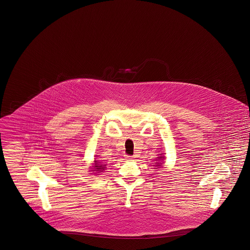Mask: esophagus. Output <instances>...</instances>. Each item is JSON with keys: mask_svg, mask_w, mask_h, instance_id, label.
I'll use <instances>...</instances> for the list:
<instances>
[{"mask_svg": "<svg viewBox=\"0 0 250 250\" xmlns=\"http://www.w3.org/2000/svg\"><path fill=\"white\" fill-rule=\"evenodd\" d=\"M134 158H135V156H130V155H126V156H125V159H126V160L132 161Z\"/></svg>", "mask_w": 250, "mask_h": 250, "instance_id": "obj_1", "label": "esophagus"}]
</instances>
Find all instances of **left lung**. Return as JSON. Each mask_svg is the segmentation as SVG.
I'll return each mask as SVG.
<instances>
[{"label": "left lung", "mask_w": 250, "mask_h": 250, "mask_svg": "<svg viewBox=\"0 0 250 250\" xmlns=\"http://www.w3.org/2000/svg\"><path fill=\"white\" fill-rule=\"evenodd\" d=\"M157 159L161 161L165 160V156H163V155H162V153H161L160 156H159V157H157ZM161 164H162V163H158V162H157V163L155 164V167H157V168H160L161 167H162V165H161Z\"/></svg>", "instance_id": "obj_1"}]
</instances>
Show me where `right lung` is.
Masks as SVG:
<instances>
[{
	"label": "right lung",
	"mask_w": 250,
	"mask_h": 250,
	"mask_svg": "<svg viewBox=\"0 0 250 250\" xmlns=\"http://www.w3.org/2000/svg\"><path fill=\"white\" fill-rule=\"evenodd\" d=\"M94 162H95V164H94V166L91 168L92 172H96L94 174H98V173H100V172H103L105 168H106L107 165H103L102 163H100V160H97V158H95Z\"/></svg>",
	"instance_id": "obj_1"
}]
</instances>
